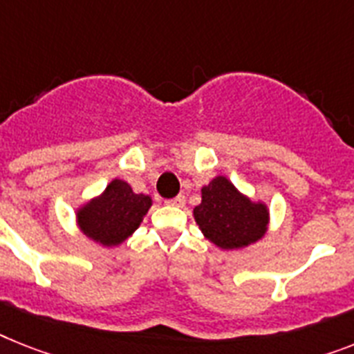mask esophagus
Here are the masks:
<instances>
[{
    "label": "esophagus",
    "instance_id": "34e87169",
    "mask_svg": "<svg viewBox=\"0 0 354 354\" xmlns=\"http://www.w3.org/2000/svg\"><path fill=\"white\" fill-rule=\"evenodd\" d=\"M184 203H186V198H184V195H177V197L168 198V201H166V204H168V206H177V208H183Z\"/></svg>",
    "mask_w": 354,
    "mask_h": 354
}]
</instances>
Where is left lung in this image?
Returning a JSON list of instances; mask_svg holds the SVG:
<instances>
[{"mask_svg": "<svg viewBox=\"0 0 354 354\" xmlns=\"http://www.w3.org/2000/svg\"><path fill=\"white\" fill-rule=\"evenodd\" d=\"M203 201L194 217L201 232L221 250H239L261 241L268 232L270 209L255 203L218 175L201 189Z\"/></svg>", "mask_w": 354, "mask_h": 354, "instance_id": "obj_1", "label": "left lung"}]
</instances>
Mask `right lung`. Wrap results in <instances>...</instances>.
Returning a JSON list of instances; mask_svg holds the SVG:
<instances>
[{
  "mask_svg": "<svg viewBox=\"0 0 354 354\" xmlns=\"http://www.w3.org/2000/svg\"><path fill=\"white\" fill-rule=\"evenodd\" d=\"M151 206V197L133 194L128 183L113 179L103 194L75 212L79 230L106 248L119 246L136 232Z\"/></svg>",
  "mask_w": 354,
  "mask_h": 354,
  "instance_id": "add662e5",
  "label": "right lung"
}]
</instances>
